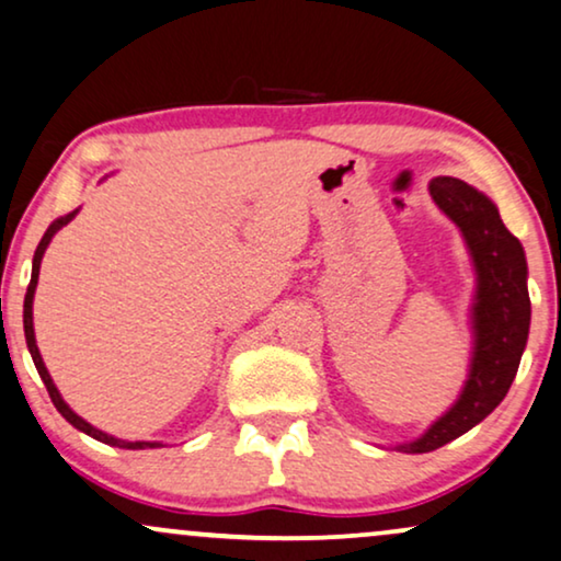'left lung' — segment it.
Returning <instances> with one entry per match:
<instances>
[{"mask_svg":"<svg viewBox=\"0 0 561 561\" xmlns=\"http://www.w3.org/2000/svg\"><path fill=\"white\" fill-rule=\"evenodd\" d=\"M428 192L438 210L457 222L472 256L477 272L474 348L459 400L415 442L394 446L405 454L436 451L438 446L474 428L503 402L518 371L531 325L524 245L503 226L492 199L454 176L431 179Z\"/></svg>","mask_w":561,"mask_h":561,"instance_id":"left-lung-1","label":"left lung"}]
</instances>
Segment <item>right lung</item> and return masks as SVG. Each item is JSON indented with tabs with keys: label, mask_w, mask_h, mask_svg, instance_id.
Instances as JSON below:
<instances>
[{
	"label": "right lung",
	"mask_w": 561,
	"mask_h": 561,
	"mask_svg": "<svg viewBox=\"0 0 561 561\" xmlns=\"http://www.w3.org/2000/svg\"><path fill=\"white\" fill-rule=\"evenodd\" d=\"M77 213H79V210H73V213H69V215H64V218H58V220L50 222V228L46 230V236L41 238V243H37V249H35V256H33V276H30L27 295H25V305H22V325H25V341H27L30 356H33L37 375H41L43 385H46V390H48V394H50V400H54L56 410L66 417V421H69V423L73 425V428H79L81 433H87V436H92V438H96V442H102V444L119 446V449H156V446H161L159 442H123V438H115V436H110V433H104V431H100V428H94L92 423H87L84 417L73 413V410L64 402L61 392L56 390L54 379H50L48 369H46V364H43L41 351H37L35 331H33V297H35V287H37V274H41V261H43V253H46V249H48L50 238H54V236L58 233V230H61L64 226H69V222L73 220V215H77Z\"/></svg>",
	"instance_id": "add662e5"
}]
</instances>
